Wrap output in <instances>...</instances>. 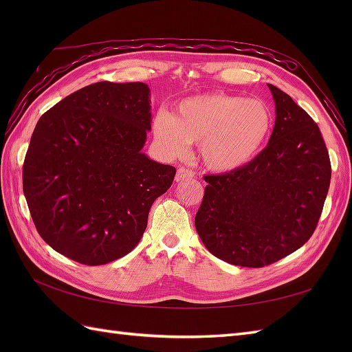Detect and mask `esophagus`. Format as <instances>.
Listing matches in <instances>:
<instances>
[{"label":"esophagus","instance_id":"1","mask_svg":"<svg viewBox=\"0 0 352 352\" xmlns=\"http://www.w3.org/2000/svg\"><path fill=\"white\" fill-rule=\"evenodd\" d=\"M195 177V172L188 169V168H178L177 170V175H175V182H184L188 180V178H193Z\"/></svg>","mask_w":352,"mask_h":352}]
</instances>
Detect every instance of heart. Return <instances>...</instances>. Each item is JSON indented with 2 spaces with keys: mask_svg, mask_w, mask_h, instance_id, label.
I'll list each match as a JSON object with an SVG mask.
<instances>
[{
  "mask_svg": "<svg viewBox=\"0 0 352 352\" xmlns=\"http://www.w3.org/2000/svg\"><path fill=\"white\" fill-rule=\"evenodd\" d=\"M274 130L267 104L223 92L190 96L178 104L175 116L160 111L154 138L170 155H182L189 144L199 145L201 159L214 172H233L263 151Z\"/></svg>",
  "mask_w": 352,
  "mask_h": 352,
  "instance_id": "heart-1",
  "label": "heart"
}]
</instances>
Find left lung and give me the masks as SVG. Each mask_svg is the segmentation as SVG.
<instances>
[{
  "instance_id": "left-lung-1",
  "label": "left lung",
  "mask_w": 352,
  "mask_h": 352,
  "mask_svg": "<svg viewBox=\"0 0 352 352\" xmlns=\"http://www.w3.org/2000/svg\"><path fill=\"white\" fill-rule=\"evenodd\" d=\"M267 86L276 115L267 146L241 169L206 175L195 216L206 248L245 267L272 265L309 241L331 180L318 124L286 92Z\"/></svg>"
}]
</instances>
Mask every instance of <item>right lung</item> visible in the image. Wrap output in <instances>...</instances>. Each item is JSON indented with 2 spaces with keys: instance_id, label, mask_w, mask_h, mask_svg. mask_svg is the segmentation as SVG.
Segmentation results:
<instances>
[{
  "instance_id": "1",
  "label": "right lung",
  "mask_w": 352,
  "mask_h": 352,
  "mask_svg": "<svg viewBox=\"0 0 352 352\" xmlns=\"http://www.w3.org/2000/svg\"><path fill=\"white\" fill-rule=\"evenodd\" d=\"M151 130L145 83L100 81L41 116L22 188L37 233L52 250L98 266L129 254L175 168L140 151Z\"/></svg>"
}]
</instances>
